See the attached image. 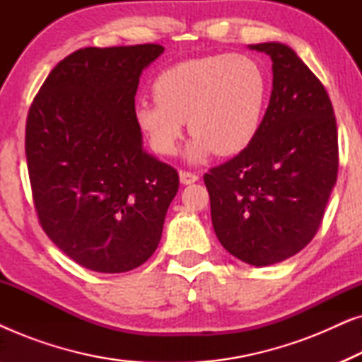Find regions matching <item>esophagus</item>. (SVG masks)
<instances>
[{
    "instance_id": "1",
    "label": "esophagus",
    "mask_w": 362,
    "mask_h": 362,
    "mask_svg": "<svg viewBox=\"0 0 362 362\" xmlns=\"http://www.w3.org/2000/svg\"><path fill=\"white\" fill-rule=\"evenodd\" d=\"M180 180L182 185H192V182H196L199 180V176L196 175V173H191V171H180Z\"/></svg>"
}]
</instances>
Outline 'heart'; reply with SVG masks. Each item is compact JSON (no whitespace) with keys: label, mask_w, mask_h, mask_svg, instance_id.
I'll list each match as a JSON object with an SVG mask.
<instances>
[{"label":"heart","mask_w":362,"mask_h":362,"mask_svg":"<svg viewBox=\"0 0 362 362\" xmlns=\"http://www.w3.org/2000/svg\"><path fill=\"white\" fill-rule=\"evenodd\" d=\"M155 100L135 115L153 150L176 153L185 122L194 135L186 156L202 161L212 151L229 156L245 150L260 130L269 83L260 64L244 54H217L180 62L153 83Z\"/></svg>","instance_id":"b5f03b06"}]
</instances>
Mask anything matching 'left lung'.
<instances>
[{"label": "left lung", "instance_id": "left-lung-1", "mask_svg": "<svg viewBox=\"0 0 362 362\" xmlns=\"http://www.w3.org/2000/svg\"><path fill=\"white\" fill-rule=\"evenodd\" d=\"M250 49L274 62L269 108L254 141L211 168L204 185L222 247L265 267L298 254L318 232L338 176V128L325 86L293 49Z\"/></svg>", "mask_w": 362, "mask_h": 362}]
</instances>
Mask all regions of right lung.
<instances>
[{"instance_id": "add662e5", "label": "right lung", "mask_w": 362, "mask_h": 362, "mask_svg": "<svg viewBox=\"0 0 362 362\" xmlns=\"http://www.w3.org/2000/svg\"><path fill=\"white\" fill-rule=\"evenodd\" d=\"M160 44L86 47L52 69L26 120V160L39 224L88 270L122 274L150 259L180 187L148 155L135 115L143 69Z\"/></svg>"}]
</instances>
